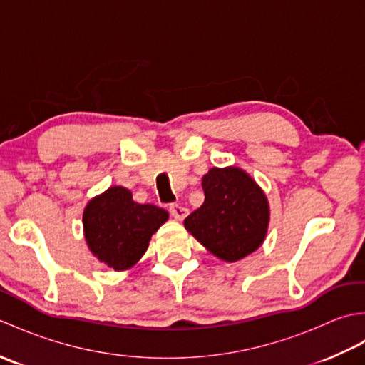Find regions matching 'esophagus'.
<instances>
[{
    "instance_id": "34e87169",
    "label": "esophagus",
    "mask_w": 365,
    "mask_h": 365,
    "mask_svg": "<svg viewBox=\"0 0 365 365\" xmlns=\"http://www.w3.org/2000/svg\"><path fill=\"white\" fill-rule=\"evenodd\" d=\"M169 213L174 216V220L182 221L185 216L188 215V208H185L183 205H178V204H170L169 205Z\"/></svg>"
}]
</instances>
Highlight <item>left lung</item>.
Segmentation results:
<instances>
[{
	"instance_id": "1",
	"label": "left lung",
	"mask_w": 365,
	"mask_h": 365,
	"mask_svg": "<svg viewBox=\"0 0 365 365\" xmlns=\"http://www.w3.org/2000/svg\"><path fill=\"white\" fill-rule=\"evenodd\" d=\"M205 200L185 218V229L216 257L235 262L254 252L267 235V197L238 168H213L202 177Z\"/></svg>"
}]
</instances>
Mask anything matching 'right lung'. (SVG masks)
I'll list each match as a JSON object with an SVG mask.
<instances>
[{
	"label": "right lung",
	"mask_w": 365,
	"mask_h": 365,
	"mask_svg": "<svg viewBox=\"0 0 365 365\" xmlns=\"http://www.w3.org/2000/svg\"><path fill=\"white\" fill-rule=\"evenodd\" d=\"M166 220V210L136 204L127 188L113 187L84 208L83 226L92 254L119 271L143 257L150 237Z\"/></svg>",
	"instance_id": "1"
}]
</instances>
